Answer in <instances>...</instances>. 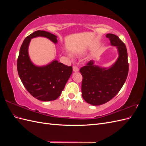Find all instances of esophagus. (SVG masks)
Returning <instances> with one entry per match:
<instances>
[{
  "label": "esophagus",
  "instance_id": "1",
  "mask_svg": "<svg viewBox=\"0 0 146 146\" xmlns=\"http://www.w3.org/2000/svg\"><path fill=\"white\" fill-rule=\"evenodd\" d=\"M72 68H73V71L74 72H78L79 70L78 68L77 67V66H74Z\"/></svg>",
  "mask_w": 146,
  "mask_h": 146
}]
</instances>
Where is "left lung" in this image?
I'll return each mask as SVG.
<instances>
[{"label": "left lung", "mask_w": 146, "mask_h": 146, "mask_svg": "<svg viewBox=\"0 0 146 146\" xmlns=\"http://www.w3.org/2000/svg\"><path fill=\"white\" fill-rule=\"evenodd\" d=\"M111 46L117 48L119 57L109 68H102L90 61L81 68L82 97L87 103L97 106L108 102L115 96L124 84L129 72L127 48L119 37L108 33Z\"/></svg>", "instance_id": "8db88e82"}]
</instances>
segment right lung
<instances>
[{"instance_id":"right-lung-1","label":"right lung","mask_w":146,"mask_h":146,"mask_svg":"<svg viewBox=\"0 0 146 146\" xmlns=\"http://www.w3.org/2000/svg\"><path fill=\"white\" fill-rule=\"evenodd\" d=\"M38 36L48 38L57 43V36L44 30H38L25 38L20 48L17 61L19 76L24 86L35 98L41 101L56 100L64 90L72 72V66L54 60L44 66H35L31 61L28 48L31 39Z\"/></svg>"}]
</instances>
